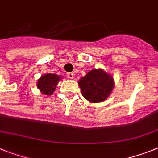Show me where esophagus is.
Here are the masks:
<instances>
[{"label":"esophagus","mask_w":158,"mask_h":158,"mask_svg":"<svg viewBox=\"0 0 158 158\" xmlns=\"http://www.w3.org/2000/svg\"><path fill=\"white\" fill-rule=\"evenodd\" d=\"M67 76H68L69 78H70V79H73V73H68V74H67Z\"/></svg>","instance_id":"1"}]
</instances>
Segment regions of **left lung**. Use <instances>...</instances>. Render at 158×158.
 <instances>
[{"mask_svg": "<svg viewBox=\"0 0 158 158\" xmlns=\"http://www.w3.org/2000/svg\"><path fill=\"white\" fill-rule=\"evenodd\" d=\"M114 84L112 76L102 69L91 70L78 82L82 96L94 103L105 101L114 89Z\"/></svg>", "mask_w": 158, "mask_h": 158, "instance_id": "left-lung-1", "label": "left lung"}]
</instances>
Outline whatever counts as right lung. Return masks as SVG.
Returning <instances> with one entry per match:
<instances>
[{
  "label": "right lung",
  "mask_w": 158,
  "mask_h": 158,
  "mask_svg": "<svg viewBox=\"0 0 158 158\" xmlns=\"http://www.w3.org/2000/svg\"><path fill=\"white\" fill-rule=\"evenodd\" d=\"M61 77L56 74L48 73L43 75L37 81V87L45 95H52Z\"/></svg>",
  "instance_id": "right-lung-1"
}]
</instances>
